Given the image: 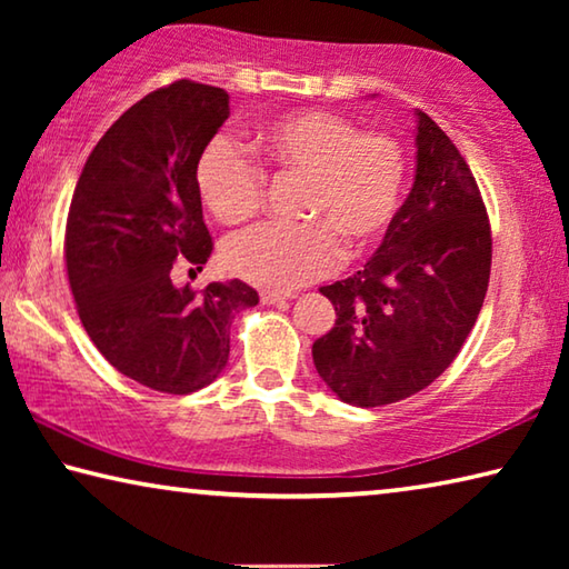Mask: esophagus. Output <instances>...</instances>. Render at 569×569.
<instances>
[{
    "label": "esophagus",
    "instance_id": "1",
    "mask_svg": "<svg viewBox=\"0 0 569 569\" xmlns=\"http://www.w3.org/2000/svg\"><path fill=\"white\" fill-rule=\"evenodd\" d=\"M288 293H276V291H261V301L266 306H276V303H286L288 301Z\"/></svg>",
    "mask_w": 569,
    "mask_h": 569
}]
</instances>
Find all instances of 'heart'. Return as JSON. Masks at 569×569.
<instances>
[{
	"label": "heart",
	"instance_id": "obj_1",
	"mask_svg": "<svg viewBox=\"0 0 569 569\" xmlns=\"http://www.w3.org/2000/svg\"><path fill=\"white\" fill-rule=\"evenodd\" d=\"M253 150L278 176H303L298 226L261 223L226 240L223 263L248 283L291 291L341 263V241L363 250L387 233L407 190V150L381 130L331 110H301L258 128ZM196 186L216 220L236 226L258 213L266 172L228 138L208 142Z\"/></svg>",
	"mask_w": 569,
	"mask_h": 569
}]
</instances>
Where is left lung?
<instances>
[{"mask_svg":"<svg viewBox=\"0 0 569 569\" xmlns=\"http://www.w3.org/2000/svg\"><path fill=\"white\" fill-rule=\"evenodd\" d=\"M417 176L363 271L323 286L333 329L313 343L319 377L353 407H383L449 369L485 303L492 230L447 132L417 112Z\"/></svg>","mask_w":569,"mask_h":569,"instance_id":"1","label":"left lung"}]
</instances>
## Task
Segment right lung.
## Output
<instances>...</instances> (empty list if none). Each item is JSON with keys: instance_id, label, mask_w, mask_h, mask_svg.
Listing matches in <instances>:
<instances>
[{"instance_id": "1", "label": "right lung", "mask_w": 569, "mask_h": 569, "mask_svg": "<svg viewBox=\"0 0 569 569\" xmlns=\"http://www.w3.org/2000/svg\"><path fill=\"white\" fill-rule=\"evenodd\" d=\"M228 100L178 80L134 102L90 152L67 216V278L84 331L114 369L162 393L216 381L230 321L258 303L238 278L200 293L172 283L178 263L203 271L213 253L196 168Z\"/></svg>"}]
</instances>
